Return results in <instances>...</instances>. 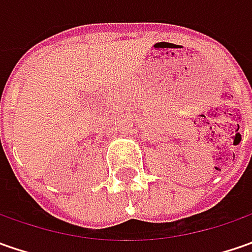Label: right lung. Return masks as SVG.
Wrapping results in <instances>:
<instances>
[{
    "label": "right lung",
    "mask_w": 252,
    "mask_h": 252,
    "mask_svg": "<svg viewBox=\"0 0 252 252\" xmlns=\"http://www.w3.org/2000/svg\"><path fill=\"white\" fill-rule=\"evenodd\" d=\"M0 143H1V141H0Z\"/></svg>",
    "instance_id": "1"
}]
</instances>
